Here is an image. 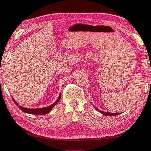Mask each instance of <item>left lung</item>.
<instances>
[{
    "label": "left lung",
    "mask_w": 151,
    "mask_h": 151,
    "mask_svg": "<svg viewBox=\"0 0 151 151\" xmlns=\"http://www.w3.org/2000/svg\"><path fill=\"white\" fill-rule=\"evenodd\" d=\"M94 108H95L97 111H99V112H100L101 113H102L103 114H104V115L105 116H116V115H118V114H119L120 113H112V112H104V111H101V110H99V109L96 108L95 106H94Z\"/></svg>",
    "instance_id": "left-lung-1"
}]
</instances>
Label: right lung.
<instances>
[{
  "instance_id": "add662e5",
  "label": "right lung",
  "mask_w": 151,
  "mask_h": 151,
  "mask_svg": "<svg viewBox=\"0 0 151 151\" xmlns=\"http://www.w3.org/2000/svg\"><path fill=\"white\" fill-rule=\"evenodd\" d=\"M60 93L59 94V96L57 101H56L54 103L50 104V106H47V107H44V108H40V109H28V108H25V107L19 106V104H18L16 101L12 98L13 99L14 103L16 104V105L19 106V108L22 111H23L24 112H26V113H29V114H37V115H42V114H47L48 112H49L52 109L53 107H54L56 104H57L58 101H60Z\"/></svg>"
}]
</instances>
